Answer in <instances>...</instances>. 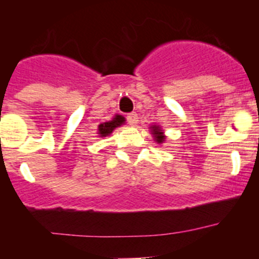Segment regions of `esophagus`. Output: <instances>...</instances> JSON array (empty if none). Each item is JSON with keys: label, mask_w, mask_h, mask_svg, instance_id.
<instances>
[{"label": "esophagus", "mask_w": 259, "mask_h": 259, "mask_svg": "<svg viewBox=\"0 0 259 259\" xmlns=\"http://www.w3.org/2000/svg\"><path fill=\"white\" fill-rule=\"evenodd\" d=\"M127 122L131 125H135L137 123V114L136 113H130L127 114Z\"/></svg>", "instance_id": "34e87169"}]
</instances>
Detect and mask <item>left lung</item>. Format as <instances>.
<instances>
[{
    "instance_id": "left-lung-1",
    "label": "left lung",
    "mask_w": 259,
    "mask_h": 259,
    "mask_svg": "<svg viewBox=\"0 0 259 259\" xmlns=\"http://www.w3.org/2000/svg\"><path fill=\"white\" fill-rule=\"evenodd\" d=\"M153 135H154V139L155 140H157V143L158 144H161V143H163L164 141V136H163V134H162L161 132V130H159V128L158 127H155V125H153Z\"/></svg>"
}]
</instances>
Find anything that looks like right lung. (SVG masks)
<instances>
[{"label": "right lung", "mask_w": 259, "mask_h": 259, "mask_svg": "<svg viewBox=\"0 0 259 259\" xmlns=\"http://www.w3.org/2000/svg\"><path fill=\"white\" fill-rule=\"evenodd\" d=\"M123 122H124V118L120 115H116L113 120H110V122H106V123H102V124L98 125V134L101 135L102 137L107 136V135H110L111 132H113L114 128L118 127V125H120Z\"/></svg>", "instance_id": "right-lung-1"}]
</instances>
